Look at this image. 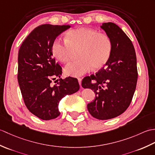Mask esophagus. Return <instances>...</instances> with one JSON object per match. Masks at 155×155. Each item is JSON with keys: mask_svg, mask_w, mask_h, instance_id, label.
Masks as SVG:
<instances>
[{"mask_svg": "<svg viewBox=\"0 0 155 155\" xmlns=\"http://www.w3.org/2000/svg\"><path fill=\"white\" fill-rule=\"evenodd\" d=\"M78 83H79L80 87H81V82H82V79H81V78H78Z\"/></svg>", "mask_w": 155, "mask_h": 155, "instance_id": "obj_1", "label": "esophagus"}]
</instances>
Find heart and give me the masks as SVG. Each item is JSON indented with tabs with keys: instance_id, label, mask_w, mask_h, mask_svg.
I'll use <instances>...</instances> for the list:
<instances>
[{
	"instance_id": "1",
	"label": "heart",
	"mask_w": 155,
	"mask_h": 155,
	"mask_svg": "<svg viewBox=\"0 0 155 155\" xmlns=\"http://www.w3.org/2000/svg\"><path fill=\"white\" fill-rule=\"evenodd\" d=\"M80 58L64 68L66 76L78 77L91 68L99 69L110 60L113 44L109 36L96 29L81 27L67 32L66 38H57L52 42V53L58 61L66 63L71 60L74 51Z\"/></svg>"
}]
</instances>
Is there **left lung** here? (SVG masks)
Instances as JSON below:
<instances>
[{
    "instance_id": "left-lung-1",
    "label": "left lung",
    "mask_w": 155,
    "mask_h": 155,
    "mask_svg": "<svg viewBox=\"0 0 155 155\" xmlns=\"http://www.w3.org/2000/svg\"><path fill=\"white\" fill-rule=\"evenodd\" d=\"M101 28L113 41V53L98 73L83 78L82 87L95 93L94 100L87 104L90 114L108 120L123 113L131 103L138 78L137 57L132 42L118 26L109 22Z\"/></svg>"
}]
</instances>
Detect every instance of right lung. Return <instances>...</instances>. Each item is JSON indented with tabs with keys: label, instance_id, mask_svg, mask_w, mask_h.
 I'll list each match as a JSON object with an SVG mask.
<instances>
[{
	"label": "right lung",
	"instance_id": "right-lung-1",
	"mask_svg": "<svg viewBox=\"0 0 155 155\" xmlns=\"http://www.w3.org/2000/svg\"><path fill=\"white\" fill-rule=\"evenodd\" d=\"M69 25L45 24L35 28L23 41L18 54V82L26 107L42 120L60 115L59 102L79 90L77 78L62 79V68L52 57V42ZM58 83L52 85V80Z\"/></svg>",
	"mask_w": 155,
	"mask_h": 155
}]
</instances>
